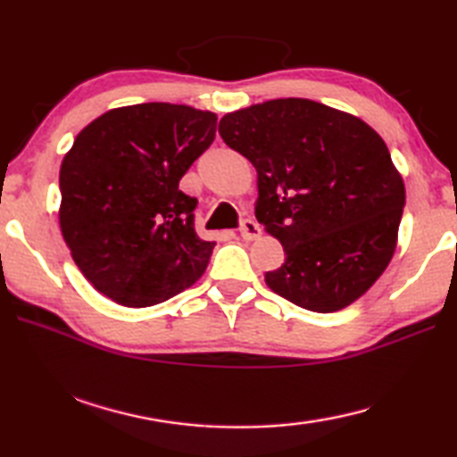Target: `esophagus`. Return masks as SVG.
<instances>
[{"label":"esophagus","mask_w":457,"mask_h":457,"mask_svg":"<svg viewBox=\"0 0 457 457\" xmlns=\"http://www.w3.org/2000/svg\"><path fill=\"white\" fill-rule=\"evenodd\" d=\"M239 234L244 239H256L262 234V228L253 220H244L242 226H239Z\"/></svg>","instance_id":"34e87169"}]
</instances>
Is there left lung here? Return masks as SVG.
<instances>
[{
	"label": "left lung",
	"mask_w": 457,
	"mask_h": 457,
	"mask_svg": "<svg viewBox=\"0 0 457 457\" xmlns=\"http://www.w3.org/2000/svg\"><path fill=\"white\" fill-rule=\"evenodd\" d=\"M220 135L258 171L256 218L284 245L270 290L312 312L362 296L391 262L403 179L367 122L306 98L226 114Z\"/></svg>",
	"instance_id": "obj_1"
}]
</instances>
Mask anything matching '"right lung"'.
<instances>
[{"label":"right lung","instance_id":"1","mask_svg":"<svg viewBox=\"0 0 457 457\" xmlns=\"http://www.w3.org/2000/svg\"><path fill=\"white\" fill-rule=\"evenodd\" d=\"M218 117L185 104L114 108L74 138L60 167V228L76 266L117 304L165 303L205 272L215 242L179 189Z\"/></svg>","mask_w":457,"mask_h":457}]
</instances>
